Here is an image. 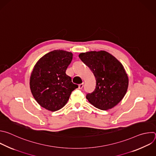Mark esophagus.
Here are the masks:
<instances>
[{"mask_svg":"<svg viewBox=\"0 0 156 156\" xmlns=\"http://www.w3.org/2000/svg\"><path fill=\"white\" fill-rule=\"evenodd\" d=\"M83 87V83H80L79 85V89H82Z\"/></svg>","mask_w":156,"mask_h":156,"instance_id":"1","label":"esophagus"}]
</instances>
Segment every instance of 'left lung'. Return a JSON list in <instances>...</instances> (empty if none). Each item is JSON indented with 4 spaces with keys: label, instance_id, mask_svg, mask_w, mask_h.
Wrapping results in <instances>:
<instances>
[{
    "label": "left lung",
    "instance_id": "1",
    "mask_svg": "<svg viewBox=\"0 0 156 156\" xmlns=\"http://www.w3.org/2000/svg\"><path fill=\"white\" fill-rule=\"evenodd\" d=\"M79 57L96 79L95 89L87 94L86 98L101 110L115 106L126 95L129 86V77L122 63L104 50L81 53Z\"/></svg>",
    "mask_w": 156,
    "mask_h": 156
}]
</instances>
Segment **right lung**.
I'll list each match as a JSON object with an SVG mask.
<instances>
[{"label":"right lung","instance_id":"obj_1","mask_svg":"<svg viewBox=\"0 0 156 156\" xmlns=\"http://www.w3.org/2000/svg\"><path fill=\"white\" fill-rule=\"evenodd\" d=\"M72 59L71 52L56 50L44 55L35 65L30 89L36 101L47 110L53 112L63 108L78 87L66 74Z\"/></svg>","mask_w":156,"mask_h":156}]
</instances>
